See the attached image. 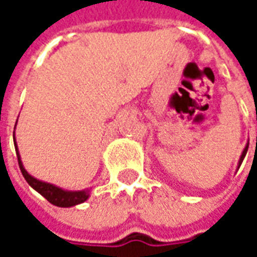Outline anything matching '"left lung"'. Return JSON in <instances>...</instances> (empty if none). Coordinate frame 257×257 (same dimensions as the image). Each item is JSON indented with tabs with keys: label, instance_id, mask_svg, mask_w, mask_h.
<instances>
[{
	"label": "left lung",
	"instance_id": "8db88e82",
	"mask_svg": "<svg viewBox=\"0 0 257 257\" xmlns=\"http://www.w3.org/2000/svg\"><path fill=\"white\" fill-rule=\"evenodd\" d=\"M246 152H247V147H246V149H244V150H243L242 156H240V162H239V164H242L243 159H244V156H246Z\"/></svg>",
	"mask_w": 257,
	"mask_h": 257
}]
</instances>
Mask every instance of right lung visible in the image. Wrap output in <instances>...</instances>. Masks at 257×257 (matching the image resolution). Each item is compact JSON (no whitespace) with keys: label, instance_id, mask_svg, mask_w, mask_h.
<instances>
[{"label":"right lung","instance_id":"add662e5","mask_svg":"<svg viewBox=\"0 0 257 257\" xmlns=\"http://www.w3.org/2000/svg\"><path fill=\"white\" fill-rule=\"evenodd\" d=\"M14 144H15V137H14ZM17 157H18V164H20V170L23 173L24 179L27 183L35 189L37 192L40 193L41 196H44L45 199L51 204L58 206V207H71L75 204H80V203L85 202L88 199V190H81V192H65L60 187H55L53 184L45 182H40L34 179L33 176H30L28 173L25 172L24 166L21 163V159H20V154L17 150Z\"/></svg>","mask_w":257,"mask_h":257}]
</instances>
